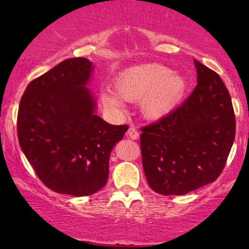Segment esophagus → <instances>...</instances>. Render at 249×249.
<instances>
[{
    "mask_svg": "<svg viewBox=\"0 0 249 249\" xmlns=\"http://www.w3.org/2000/svg\"><path fill=\"white\" fill-rule=\"evenodd\" d=\"M126 134L128 136V138H131V139H138L139 138V132L133 126H131L130 128H128Z\"/></svg>",
    "mask_w": 249,
    "mask_h": 249,
    "instance_id": "obj_1",
    "label": "esophagus"
}]
</instances>
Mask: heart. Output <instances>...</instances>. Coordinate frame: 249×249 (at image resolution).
Wrapping results in <instances>:
<instances>
[{
  "instance_id": "1",
  "label": "heart",
  "mask_w": 249,
  "mask_h": 249,
  "mask_svg": "<svg viewBox=\"0 0 249 249\" xmlns=\"http://www.w3.org/2000/svg\"><path fill=\"white\" fill-rule=\"evenodd\" d=\"M115 93L103 92V104L122 111L123 101H141L142 115L147 119L166 116L178 104L186 90V81L179 73L159 63L136 65L122 71L113 79Z\"/></svg>"
}]
</instances>
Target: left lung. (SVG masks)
I'll use <instances>...</instances> for the list:
<instances>
[{
    "label": "left lung",
    "instance_id": "8db88e82",
    "mask_svg": "<svg viewBox=\"0 0 249 249\" xmlns=\"http://www.w3.org/2000/svg\"><path fill=\"white\" fill-rule=\"evenodd\" d=\"M196 87L158 122L142 127L145 177L154 192L184 196L218 179L235 138L232 99L220 76L194 59Z\"/></svg>",
    "mask_w": 249,
    "mask_h": 249
}]
</instances>
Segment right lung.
Segmentation results:
<instances>
[{
    "mask_svg": "<svg viewBox=\"0 0 249 249\" xmlns=\"http://www.w3.org/2000/svg\"><path fill=\"white\" fill-rule=\"evenodd\" d=\"M92 70L84 57L65 59L31 81L19 102V146L39 180L57 193L84 196L104 187L111 151L128 128L95 113L87 88Z\"/></svg>",
    "mask_w": 249,
    "mask_h": 249,
    "instance_id": "add662e5",
    "label": "right lung"
}]
</instances>
